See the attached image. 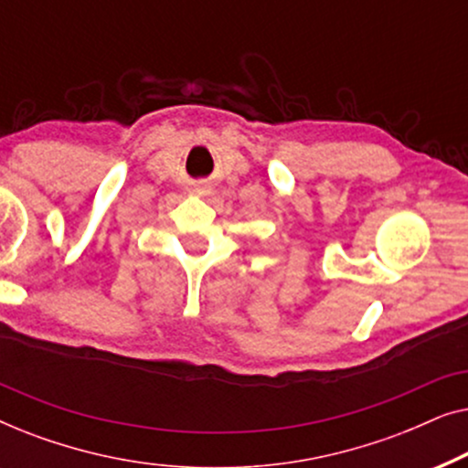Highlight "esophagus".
<instances>
[{
    "label": "esophagus",
    "instance_id": "34e87169",
    "mask_svg": "<svg viewBox=\"0 0 468 468\" xmlns=\"http://www.w3.org/2000/svg\"><path fill=\"white\" fill-rule=\"evenodd\" d=\"M204 189H207V187H200V191H204Z\"/></svg>",
    "mask_w": 468,
    "mask_h": 468
}]
</instances>
